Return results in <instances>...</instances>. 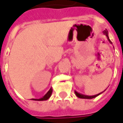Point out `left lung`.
Segmentation results:
<instances>
[{
	"label": "left lung",
	"mask_w": 123,
	"mask_h": 123,
	"mask_svg": "<svg viewBox=\"0 0 123 123\" xmlns=\"http://www.w3.org/2000/svg\"><path fill=\"white\" fill-rule=\"evenodd\" d=\"M103 33H104V34L105 35V36H107V40H109V42H110V43H111V44H112L111 43V40H110V38H109V37H108V33H107V31H103ZM74 93H75V94H76V96L77 97H79V98H87V99H91V98H95L96 97H97V96H98L100 94H96V95H94V96H87V95H84V94H80V93H79V92H74Z\"/></svg>",
	"instance_id": "left-lung-1"
}]
</instances>
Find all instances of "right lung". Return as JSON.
I'll use <instances>...</instances> for the list:
<instances>
[{
  "mask_svg": "<svg viewBox=\"0 0 123 123\" xmlns=\"http://www.w3.org/2000/svg\"><path fill=\"white\" fill-rule=\"evenodd\" d=\"M52 92H53V90H52V88H50L49 90V92H47L46 94H45L44 97H42V98H39V99H35V98H32V100H34V101H46V100H47V99H49L50 96H51V94H52Z\"/></svg>",
  "mask_w": 123,
  "mask_h": 123,
  "instance_id": "obj_1",
  "label": "right lung"
}]
</instances>
